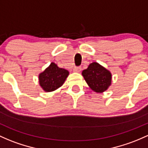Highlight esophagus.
I'll return each mask as SVG.
<instances>
[{"instance_id":"obj_1","label":"esophagus","mask_w":148,"mask_h":148,"mask_svg":"<svg viewBox=\"0 0 148 148\" xmlns=\"http://www.w3.org/2000/svg\"><path fill=\"white\" fill-rule=\"evenodd\" d=\"M82 70V68L80 66H78V67H74V72H77V73H79Z\"/></svg>"}]
</instances>
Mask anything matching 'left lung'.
<instances>
[{
  "instance_id": "1",
  "label": "left lung",
  "mask_w": 148,
  "mask_h": 148,
  "mask_svg": "<svg viewBox=\"0 0 148 148\" xmlns=\"http://www.w3.org/2000/svg\"><path fill=\"white\" fill-rule=\"evenodd\" d=\"M82 74L90 88L98 93L106 91L112 84L110 71L95 62L90 63Z\"/></svg>"
}]
</instances>
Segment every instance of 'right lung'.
Instances as JSON below:
<instances>
[{"mask_svg":"<svg viewBox=\"0 0 148 148\" xmlns=\"http://www.w3.org/2000/svg\"><path fill=\"white\" fill-rule=\"evenodd\" d=\"M69 72L51 62L44 71L38 74L40 86L45 92H53L63 85Z\"/></svg>","mask_w":148,"mask_h":148,"instance_id":"add662e5","label":"right lung"}]
</instances>
